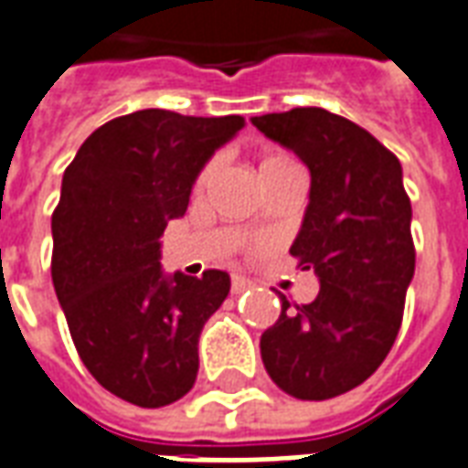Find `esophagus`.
Returning a JSON list of instances; mask_svg holds the SVG:
<instances>
[{
  "label": "esophagus",
  "instance_id": "esophagus-1",
  "mask_svg": "<svg viewBox=\"0 0 468 468\" xmlns=\"http://www.w3.org/2000/svg\"><path fill=\"white\" fill-rule=\"evenodd\" d=\"M250 288H253V281H248L243 275H233V278H230V291H233L235 295L243 293V291H250Z\"/></svg>",
  "mask_w": 468,
  "mask_h": 468
}]
</instances>
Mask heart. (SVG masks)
Instances as JSON below:
<instances>
[{
  "mask_svg": "<svg viewBox=\"0 0 468 468\" xmlns=\"http://www.w3.org/2000/svg\"><path fill=\"white\" fill-rule=\"evenodd\" d=\"M285 163H293V160H288L285 154H271V157H265L263 160V167H273V165H285ZM215 160H210V163H205L203 165V170L197 173V177H195V185H193V193L195 195H200L205 190V185L210 183V177H213L215 173ZM261 167V170H263Z\"/></svg>",
  "mask_w": 468,
  "mask_h": 468,
  "instance_id": "heart-1",
  "label": "heart"
}]
</instances>
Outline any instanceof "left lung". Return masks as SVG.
Segmentation results:
<instances>
[{
	"mask_svg": "<svg viewBox=\"0 0 468 468\" xmlns=\"http://www.w3.org/2000/svg\"><path fill=\"white\" fill-rule=\"evenodd\" d=\"M311 170V203L291 245L321 291L305 305L281 295V315L261 335L278 388L325 401L361 386L391 351L416 268L411 200L401 163L371 133L324 107L253 117Z\"/></svg>",
	"mask_w": 468,
	"mask_h": 468,
	"instance_id": "left-lung-1",
	"label": "left lung"
}]
</instances>
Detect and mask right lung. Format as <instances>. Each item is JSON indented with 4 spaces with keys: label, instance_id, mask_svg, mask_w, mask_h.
<instances>
[{
    "label": "right lung",
    "instance_id": "obj_1",
    "mask_svg": "<svg viewBox=\"0 0 468 468\" xmlns=\"http://www.w3.org/2000/svg\"><path fill=\"white\" fill-rule=\"evenodd\" d=\"M243 124L240 115L140 110L97 127L65 170L52 283L87 371L122 401L160 409L197 378V338L230 293V275L165 278L160 235Z\"/></svg>",
    "mask_w": 468,
    "mask_h": 468
}]
</instances>
